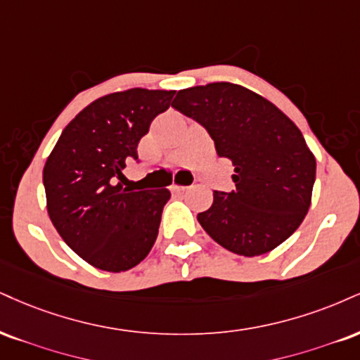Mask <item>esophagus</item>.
<instances>
[{
    "label": "esophagus",
    "instance_id": "34e87169",
    "mask_svg": "<svg viewBox=\"0 0 360 360\" xmlns=\"http://www.w3.org/2000/svg\"><path fill=\"white\" fill-rule=\"evenodd\" d=\"M171 189H172V191H174V193H184V191H186V189H188V188H186V186H179V184H172V186H171Z\"/></svg>",
    "mask_w": 360,
    "mask_h": 360
}]
</instances>
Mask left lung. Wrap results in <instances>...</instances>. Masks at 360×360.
Listing matches in <instances>:
<instances>
[{
  "mask_svg": "<svg viewBox=\"0 0 360 360\" xmlns=\"http://www.w3.org/2000/svg\"><path fill=\"white\" fill-rule=\"evenodd\" d=\"M172 107L201 124L235 166V189L214 191L210 210L198 214L207 235L243 257L292 236L315 183V158L300 129L265 97L229 82L179 90Z\"/></svg>",
  "mask_w": 360,
  "mask_h": 360,
  "instance_id": "8db88e82",
  "label": "left lung"
}]
</instances>
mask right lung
<instances>
[{"label":"right lung","instance_id":"obj_1","mask_svg":"<svg viewBox=\"0 0 360 360\" xmlns=\"http://www.w3.org/2000/svg\"><path fill=\"white\" fill-rule=\"evenodd\" d=\"M176 90L129 89L75 115L46 159V210L63 241L103 271L131 270L149 255L169 189L134 191L117 183L125 162Z\"/></svg>","mask_w":360,"mask_h":360}]
</instances>
